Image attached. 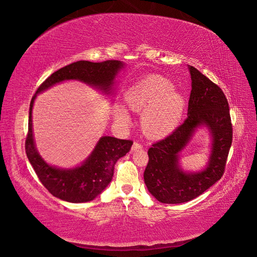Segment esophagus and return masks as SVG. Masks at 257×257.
Instances as JSON below:
<instances>
[{"label":"esophagus","instance_id":"34e87169","mask_svg":"<svg viewBox=\"0 0 257 257\" xmlns=\"http://www.w3.org/2000/svg\"><path fill=\"white\" fill-rule=\"evenodd\" d=\"M141 148H142L141 143H139L138 141H136V142H134V145H133V148H131V150H133V151L139 150V149H141Z\"/></svg>","mask_w":257,"mask_h":257}]
</instances>
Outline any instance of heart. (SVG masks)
Masks as SVG:
<instances>
[{"label": "heart", "mask_w": 257, "mask_h": 257, "mask_svg": "<svg viewBox=\"0 0 257 257\" xmlns=\"http://www.w3.org/2000/svg\"><path fill=\"white\" fill-rule=\"evenodd\" d=\"M131 108L143 111L141 117L145 133L154 138L170 135L180 124L186 101L181 93L173 89L171 83L161 76H147L131 86L126 94ZM118 121L130 122L128 110L123 106L116 108Z\"/></svg>", "instance_id": "obj_1"}]
</instances>
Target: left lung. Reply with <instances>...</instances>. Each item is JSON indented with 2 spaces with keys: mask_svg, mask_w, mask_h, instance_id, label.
<instances>
[{
  "mask_svg": "<svg viewBox=\"0 0 257 257\" xmlns=\"http://www.w3.org/2000/svg\"><path fill=\"white\" fill-rule=\"evenodd\" d=\"M188 69L192 77L188 116L173 134L149 149L143 174L149 192L163 204L187 202L217 183L223 175L232 143L229 104L222 89L192 65ZM201 126L212 137L210 161L202 171L186 172L180 169L179 154Z\"/></svg>",
  "mask_w": 257,
  "mask_h": 257,
  "instance_id": "obj_1",
  "label": "left lung"
}]
</instances>
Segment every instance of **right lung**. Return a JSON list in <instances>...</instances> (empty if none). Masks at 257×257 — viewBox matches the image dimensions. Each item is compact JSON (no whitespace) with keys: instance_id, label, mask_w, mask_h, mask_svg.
<instances>
[{"instance_id":"obj_1","label":"right lung","mask_w":257,"mask_h":257,"mask_svg":"<svg viewBox=\"0 0 257 257\" xmlns=\"http://www.w3.org/2000/svg\"><path fill=\"white\" fill-rule=\"evenodd\" d=\"M123 65V62L118 60L104 62L82 60L73 62L53 72L38 87L32 98L29 107L28 134L25 142L26 154L41 184L59 199L77 204L96 198L111 182L116 162L126 156L134 142L104 136L98 140L92 153L81 165L73 169H60L49 165L40 157L35 146L32 120L35 98L37 94L68 80L81 81L98 88L105 94H111L116 75Z\"/></svg>"}]
</instances>
